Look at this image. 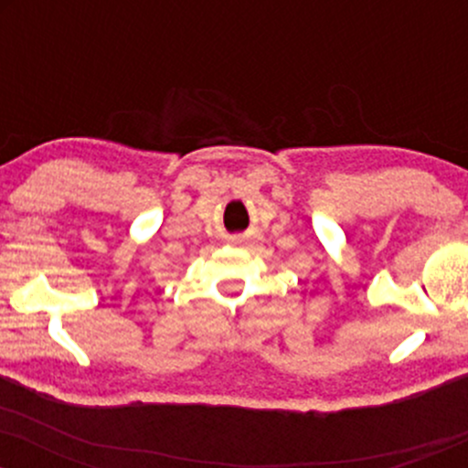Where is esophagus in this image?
Wrapping results in <instances>:
<instances>
[{
  "instance_id": "esophagus-1",
  "label": "esophagus",
  "mask_w": 468,
  "mask_h": 468,
  "mask_svg": "<svg viewBox=\"0 0 468 468\" xmlns=\"http://www.w3.org/2000/svg\"><path fill=\"white\" fill-rule=\"evenodd\" d=\"M230 244H233V246H239V244H244V239H239V238H233V239H230Z\"/></svg>"
}]
</instances>
